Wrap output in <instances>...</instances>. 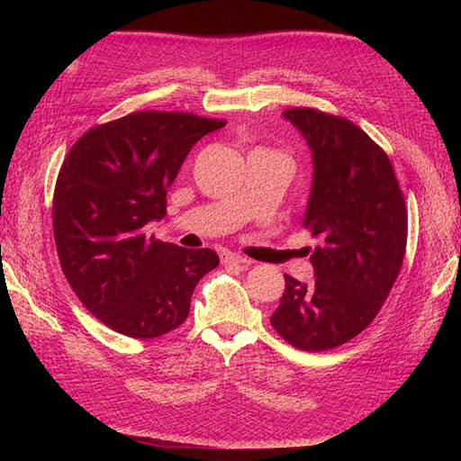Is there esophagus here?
<instances>
[{
  "instance_id": "1",
  "label": "esophagus",
  "mask_w": 461,
  "mask_h": 461,
  "mask_svg": "<svg viewBox=\"0 0 461 461\" xmlns=\"http://www.w3.org/2000/svg\"><path fill=\"white\" fill-rule=\"evenodd\" d=\"M221 263H225V265H230V263H244V265H248L249 259H246V258H242V256H239V254H234V252H222V254H221Z\"/></svg>"
}]
</instances>
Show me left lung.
Wrapping results in <instances>:
<instances>
[{
  "label": "left lung",
  "instance_id": "1",
  "mask_svg": "<svg viewBox=\"0 0 461 461\" xmlns=\"http://www.w3.org/2000/svg\"><path fill=\"white\" fill-rule=\"evenodd\" d=\"M285 117L305 136L313 186L303 229L319 239L315 281L285 275L273 329L298 350L325 352L352 340L381 312L402 269L408 209L384 149L357 124L312 107Z\"/></svg>",
  "mask_w": 461,
  "mask_h": 461
}]
</instances>
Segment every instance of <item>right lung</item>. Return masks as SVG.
<instances>
[{
    "instance_id": "obj_1",
    "label": "right lung",
    "mask_w": 461,
    "mask_h": 461,
    "mask_svg": "<svg viewBox=\"0 0 461 461\" xmlns=\"http://www.w3.org/2000/svg\"><path fill=\"white\" fill-rule=\"evenodd\" d=\"M227 121L180 111H136L95 124L68 149L53 190L61 269L82 305L131 339L185 323L192 292L219 265L144 232L167 213V188L202 136Z\"/></svg>"
}]
</instances>
